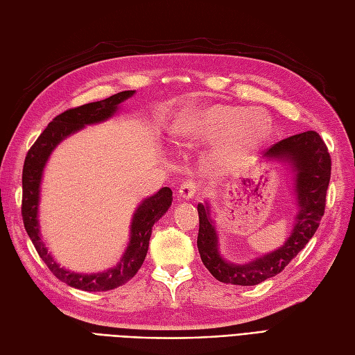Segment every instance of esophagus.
Segmentation results:
<instances>
[{
    "label": "esophagus",
    "mask_w": 355,
    "mask_h": 355,
    "mask_svg": "<svg viewBox=\"0 0 355 355\" xmlns=\"http://www.w3.org/2000/svg\"><path fill=\"white\" fill-rule=\"evenodd\" d=\"M198 189H200L198 182L194 180V179H188V180L184 182V184L180 185V188H179V196L187 198V200H189V198H192V197H194V196L197 194Z\"/></svg>",
    "instance_id": "34e87169"
}]
</instances>
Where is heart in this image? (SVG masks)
I'll use <instances>...</instances> for the list:
<instances>
[{"label": "heart", "instance_id": "heart-1", "mask_svg": "<svg viewBox=\"0 0 355 355\" xmlns=\"http://www.w3.org/2000/svg\"><path fill=\"white\" fill-rule=\"evenodd\" d=\"M270 132V120L262 112L227 105L191 108L175 125V135L184 144H198L219 136L220 151L230 158L250 154L266 141Z\"/></svg>", "mask_w": 355, "mask_h": 355}]
</instances>
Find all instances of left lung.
I'll return each instance as SVG.
<instances>
[{"label":"left lung","mask_w":355,"mask_h":355,"mask_svg":"<svg viewBox=\"0 0 355 355\" xmlns=\"http://www.w3.org/2000/svg\"><path fill=\"white\" fill-rule=\"evenodd\" d=\"M265 157L283 158L296 171L299 211L295 227L283 247L245 265L228 263L218 250V235L209 218V207L198 204L200 228L197 245L204 266L216 280L235 286H254L280 274L284 266L313 239L326 209L331 158L323 139L308 130L274 144Z\"/></svg>","instance_id":"left-lung-1"}]
</instances>
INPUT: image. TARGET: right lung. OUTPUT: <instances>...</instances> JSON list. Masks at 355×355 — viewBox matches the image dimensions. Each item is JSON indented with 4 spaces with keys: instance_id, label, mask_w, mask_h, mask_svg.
Returning a JSON list of instances; mask_svg holds the SVG:
<instances>
[{
    "instance_id": "right-lung-1",
    "label": "right lung",
    "mask_w": 355,
    "mask_h": 355,
    "mask_svg": "<svg viewBox=\"0 0 355 355\" xmlns=\"http://www.w3.org/2000/svg\"><path fill=\"white\" fill-rule=\"evenodd\" d=\"M133 93L135 90L120 92L108 99L85 103L59 114L53 118V121L49 123L44 132L38 136L34 145L29 148L24 163L22 219L29 239L53 275L58 277L60 282L67 283L68 286L85 290V292H106V290H112L125 284L136 275L139 268L142 266L145 261L154 223L168 210L171 200H173L171 198V189L167 187L161 188L157 194L146 198L137 207L132 220L130 243H128L120 263L99 274H73L71 271H65L55 262L50 253H47L44 243L40 239L37 211L42 168H44L47 163L49 155L60 141H63L71 133L80 130L84 125L99 123L110 118L116 111V106L133 96Z\"/></svg>"
}]
</instances>
